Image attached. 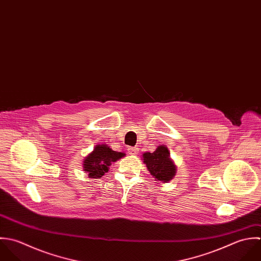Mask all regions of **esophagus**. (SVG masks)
<instances>
[{"label":"esophagus","mask_w":261,"mask_h":261,"mask_svg":"<svg viewBox=\"0 0 261 261\" xmlns=\"http://www.w3.org/2000/svg\"><path fill=\"white\" fill-rule=\"evenodd\" d=\"M127 152L129 155H137L139 153V149L138 148H128Z\"/></svg>","instance_id":"1"}]
</instances>
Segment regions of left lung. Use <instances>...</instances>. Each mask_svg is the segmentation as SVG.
<instances>
[{
  "instance_id": "left-lung-1",
  "label": "left lung",
  "mask_w": 261,
  "mask_h": 261,
  "mask_svg": "<svg viewBox=\"0 0 261 261\" xmlns=\"http://www.w3.org/2000/svg\"><path fill=\"white\" fill-rule=\"evenodd\" d=\"M143 160L149 172L157 181L167 183L173 179L176 166L170 158V153L166 146H159L153 153H144Z\"/></svg>"
}]
</instances>
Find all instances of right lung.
Instances as JSON below:
<instances>
[{"mask_svg": "<svg viewBox=\"0 0 261 261\" xmlns=\"http://www.w3.org/2000/svg\"><path fill=\"white\" fill-rule=\"evenodd\" d=\"M124 157V153L115 152L106 144L97 145L94 151L90 153L84 160L83 168L90 178H100L108 172L112 162Z\"/></svg>", "mask_w": 261, "mask_h": 261, "instance_id": "right-lung-1", "label": "right lung"}]
</instances>
